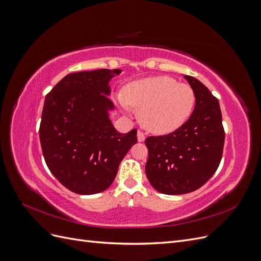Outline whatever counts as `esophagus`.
I'll return each mask as SVG.
<instances>
[{
    "label": "esophagus",
    "instance_id": "obj_1",
    "mask_svg": "<svg viewBox=\"0 0 261 261\" xmlns=\"http://www.w3.org/2000/svg\"><path fill=\"white\" fill-rule=\"evenodd\" d=\"M137 138H138V141H144L145 140V138H146V136H145V134L141 132V130H138V133H137Z\"/></svg>",
    "mask_w": 261,
    "mask_h": 261
}]
</instances>
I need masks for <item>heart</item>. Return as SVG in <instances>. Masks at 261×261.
<instances>
[{
	"label": "heart",
	"instance_id": "1",
	"mask_svg": "<svg viewBox=\"0 0 261 261\" xmlns=\"http://www.w3.org/2000/svg\"><path fill=\"white\" fill-rule=\"evenodd\" d=\"M120 103L124 108L136 109L140 123L149 132L168 134L179 128L191 117L196 94L187 84L168 76H156L128 84Z\"/></svg>",
	"mask_w": 261,
	"mask_h": 261
}]
</instances>
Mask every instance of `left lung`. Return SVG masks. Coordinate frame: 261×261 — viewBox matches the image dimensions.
Masks as SVG:
<instances>
[{
  "label": "left lung",
  "mask_w": 261,
  "mask_h": 261,
  "mask_svg": "<svg viewBox=\"0 0 261 261\" xmlns=\"http://www.w3.org/2000/svg\"><path fill=\"white\" fill-rule=\"evenodd\" d=\"M196 94L193 114L168 135L146 138V175L165 195H183L200 188L222 159L225 133L218 99L197 78L184 76Z\"/></svg>",
  "instance_id": "left-lung-1"
}]
</instances>
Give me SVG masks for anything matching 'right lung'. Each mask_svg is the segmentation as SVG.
<instances>
[{"instance_id": "1", "label": "right lung", "mask_w": 261, "mask_h": 261, "mask_svg": "<svg viewBox=\"0 0 261 261\" xmlns=\"http://www.w3.org/2000/svg\"><path fill=\"white\" fill-rule=\"evenodd\" d=\"M121 69L66 75L46 94L40 144L50 172L70 192L92 195L113 183L118 165L137 143V129L118 133L110 121L109 83Z\"/></svg>"}]
</instances>
